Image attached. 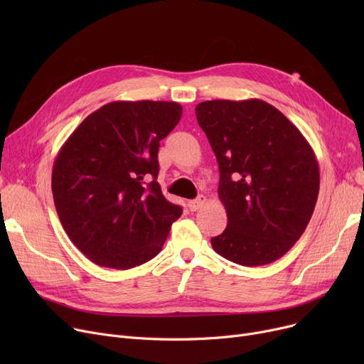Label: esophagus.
Instances as JSON below:
<instances>
[{"label":"esophagus","mask_w":364,"mask_h":364,"mask_svg":"<svg viewBox=\"0 0 364 364\" xmlns=\"http://www.w3.org/2000/svg\"><path fill=\"white\" fill-rule=\"evenodd\" d=\"M205 202H206V198L205 196H199L195 200H190L187 205H188L190 211H198V209H200L205 205Z\"/></svg>","instance_id":"esophagus-1"}]
</instances>
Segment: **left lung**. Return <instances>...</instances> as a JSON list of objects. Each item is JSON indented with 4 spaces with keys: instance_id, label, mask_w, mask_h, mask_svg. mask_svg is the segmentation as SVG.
Instances as JSON below:
<instances>
[{
    "instance_id": "obj_1",
    "label": "left lung",
    "mask_w": 364,
    "mask_h": 364,
    "mask_svg": "<svg viewBox=\"0 0 364 364\" xmlns=\"http://www.w3.org/2000/svg\"><path fill=\"white\" fill-rule=\"evenodd\" d=\"M196 118L220 168L227 227L211 239L228 261L258 267L282 258L314 213L320 172L310 143L259 99L208 100Z\"/></svg>"
}]
</instances>
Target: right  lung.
<instances>
[{
	"label": "right lung",
	"instance_id": "1",
	"mask_svg": "<svg viewBox=\"0 0 364 364\" xmlns=\"http://www.w3.org/2000/svg\"><path fill=\"white\" fill-rule=\"evenodd\" d=\"M181 113L176 102H112L88 114L57 153L55 211L94 264L128 270L161 252L183 209L156 181L159 141Z\"/></svg>",
	"mask_w": 364,
	"mask_h": 364
}]
</instances>
